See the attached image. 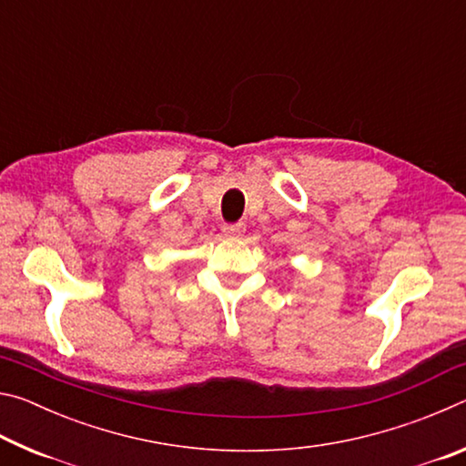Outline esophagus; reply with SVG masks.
Segmentation results:
<instances>
[{
  "instance_id": "34e87169",
  "label": "esophagus",
  "mask_w": 466,
  "mask_h": 466,
  "mask_svg": "<svg viewBox=\"0 0 466 466\" xmlns=\"http://www.w3.org/2000/svg\"><path fill=\"white\" fill-rule=\"evenodd\" d=\"M222 230L228 238H240V236L244 234V224H224Z\"/></svg>"
}]
</instances>
